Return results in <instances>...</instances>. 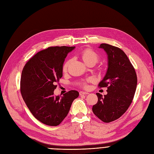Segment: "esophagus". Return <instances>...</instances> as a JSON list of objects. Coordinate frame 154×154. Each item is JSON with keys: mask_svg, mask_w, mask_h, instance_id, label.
<instances>
[{"mask_svg": "<svg viewBox=\"0 0 154 154\" xmlns=\"http://www.w3.org/2000/svg\"><path fill=\"white\" fill-rule=\"evenodd\" d=\"M88 92H84V91H80L79 92V95H83V94H88Z\"/></svg>", "mask_w": 154, "mask_h": 154, "instance_id": "1", "label": "esophagus"}]
</instances>
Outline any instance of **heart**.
<instances>
[{
	"label": "heart",
	"instance_id": "heart-1",
	"mask_svg": "<svg viewBox=\"0 0 154 154\" xmlns=\"http://www.w3.org/2000/svg\"><path fill=\"white\" fill-rule=\"evenodd\" d=\"M81 56L82 57V59L83 61L87 64V65H91V64H95L97 63L99 60H100V56L99 55L95 52L94 51H93L91 49H85L84 51H82V53H81ZM71 60H68V61H66L63 66V71L64 72H67L69 65L71 63ZM90 81V79H88L86 81H84L81 83L80 85L82 86L84 88H88V82H89Z\"/></svg>",
	"mask_w": 154,
	"mask_h": 154
}]
</instances>
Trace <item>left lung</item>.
Here are the masks:
<instances>
[{
  "label": "left lung",
  "mask_w": 154,
  "mask_h": 154,
  "mask_svg": "<svg viewBox=\"0 0 154 154\" xmlns=\"http://www.w3.org/2000/svg\"><path fill=\"white\" fill-rule=\"evenodd\" d=\"M107 53L108 66L106 74L98 87H107V94L97 93L98 102L92 110L105 123L116 120L125 113L134 97L137 85V74L126 54L118 47L101 44Z\"/></svg>",
  "instance_id": "left-lung-1"
}]
</instances>
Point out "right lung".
<instances>
[{
  "label": "right lung",
  "mask_w": 154,
  "mask_h": 154,
  "mask_svg": "<svg viewBox=\"0 0 154 154\" xmlns=\"http://www.w3.org/2000/svg\"><path fill=\"white\" fill-rule=\"evenodd\" d=\"M74 46L49 47L36 53L26 63L20 77V93L35 118L45 125L57 126L67 116L79 93L71 90L54 96L63 76V63Z\"/></svg>",
  "instance_id": "right-lung-1"
}]
</instances>
